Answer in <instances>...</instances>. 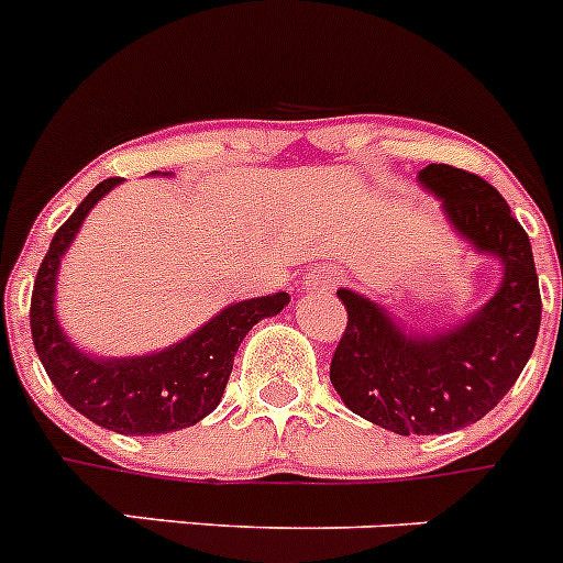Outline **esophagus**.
<instances>
[{
	"instance_id": "34e87169",
	"label": "esophagus",
	"mask_w": 563,
	"mask_h": 563,
	"mask_svg": "<svg viewBox=\"0 0 563 563\" xmlns=\"http://www.w3.org/2000/svg\"><path fill=\"white\" fill-rule=\"evenodd\" d=\"M341 280H344V277H341V272L335 269V266L319 264V266H313L306 277H302V286H306L308 291H330V288L339 286Z\"/></svg>"
}]
</instances>
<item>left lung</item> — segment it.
<instances>
[{
  "instance_id": "8db88e82",
  "label": "left lung",
  "mask_w": 563,
  "mask_h": 563,
  "mask_svg": "<svg viewBox=\"0 0 563 563\" xmlns=\"http://www.w3.org/2000/svg\"><path fill=\"white\" fill-rule=\"evenodd\" d=\"M419 186L477 255L500 261V286L477 311L441 330H408L366 294L339 288L346 330L330 364L341 402L400 435H439L475 424L517 383L533 353L542 297L533 250L495 186L430 163Z\"/></svg>"
}]
</instances>
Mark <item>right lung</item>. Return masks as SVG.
I'll return each instance as SVG.
<instances>
[{
    "instance_id": "add662e5",
    "label": "right lung",
    "mask_w": 563,
    "mask_h": 563,
    "mask_svg": "<svg viewBox=\"0 0 563 563\" xmlns=\"http://www.w3.org/2000/svg\"><path fill=\"white\" fill-rule=\"evenodd\" d=\"M119 183L122 177L99 183L52 235L30 302L33 344L63 400L93 424L122 435L175 433L197 424L222 402L244 335L261 319L277 317L291 297L277 291L269 297L241 299L222 308L177 344L146 355L102 358L80 350L57 322V275L63 255L77 239L91 208Z\"/></svg>"
}]
</instances>
